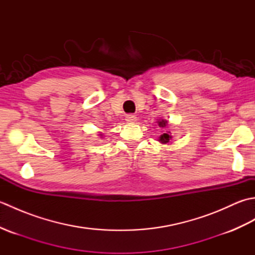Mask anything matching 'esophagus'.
<instances>
[{
	"label": "esophagus",
	"instance_id": "esophagus-1",
	"mask_svg": "<svg viewBox=\"0 0 255 255\" xmlns=\"http://www.w3.org/2000/svg\"><path fill=\"white\" fill-rule=\"evenodd\" d=\"M137 121V117L136 115H133V114H128V115H126V122L127 123H133Z\"/></svg>",
	"mask_w": 255,
	"mask_h": 255
}]
</instances>
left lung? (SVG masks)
<instances>
[{
	"label": "left lung",
	"mask_w": 255,
	"mask_h": 255,
	"mask_svg": "<svg viewBox=\"0 0 255 255\" xmlns=\"http://www.w3.org/2000/svg\"><path fill=\"white\" fill-rule=\"evenodd\" d=\"M166 121H161V122H159V125L160 126H162V127H165V125H166ZM169 133H171V132H169ZM169 133H163V134H161V137L159 138V141H161L162 143H167V142H170V140L172 139V136H170Z\"/></svg>",
	"instance_id": "left-lung-1"
}]
</instances>
